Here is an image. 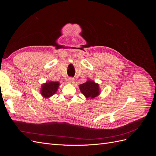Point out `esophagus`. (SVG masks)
<instances>
[{"label":"esophagus","mask_w":156,"mask_h":156,"mask_svg":"<svg viewBox=\"0 0 156 156\" xmlns=\"http://www.w3.org/2000/svg\"><path fill=\"white\" fill-rule=\"evenodd\" d=\"M74 81H75V79L73 77H69L68 79V81L69 83H73Z\"/></svg>","instance_id":"obj_1"}]
</instances>
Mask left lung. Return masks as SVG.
Masks as SVG:
<instances>
[{
  "instance_id": "8db88e82",
  "label": "left lung",
  "mask_w": 156,
  "mask_h": 156,
  "mask_svg": "<svg viewBox=\"0 0 156 156\" xmlns=\"http://www.w3.org/2000/svg\"><path fill=\"white\" fill-rule=\"evenodd\" d=\"M80 90L87 98H94L100 94L99 84L90 80L79 85Z\"/></svg>"
}]
</instances>
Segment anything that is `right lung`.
Masks as SVG:
<instances>
[{"label":"right lung","mask_w":156,"mask_h":156,"mask_svg":"<svg viewBox=\"0 0 156 156\" xmlns=\"http://www.w3.org/2000/svg\"><path fill=\"white\" fill-rule=\"evenodd\" d=\"M60 85L58 82L49 81L48 83H45L42 84L41 88V94L42 96L48 98L56 92Z\"/></svg>","instance_id":"obj_1"}]
</instances>
